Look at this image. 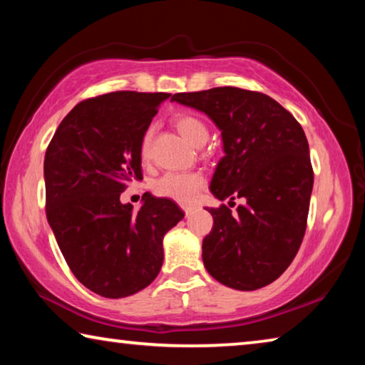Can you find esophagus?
Returning <instances> with one entry per match:
<instances>
[{
    "mask_svg": "<svg viewBox=\"0 0 365 365\" xmlns=\"http://www.w3.org/2000/svg\"><path fill=\"white\" fill-rule=\"evenodd\" d=\"M183 211H185V214H187V216H190V214H192V211H193V206H183Z\"/></svg>",
    "mask_w": 365,
    "mask_h": 365,
    "instance_id": "1",
    "label": "esophagus"
}]
</instances>
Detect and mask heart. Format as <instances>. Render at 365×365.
I'll use <instances>...</instances> for the list:
<instances>
[{"label": "heart", "instance_id": "1", "mask_svg": "<svg viewBox=\"0 0 365 365\" xmlns=\"http://www.w3.org/2000/svg\"><path fill=\"white\" fill-rule=\"evenodd\" d=\"M175 128L180 135L185 138L190 146L200 148L207 141V133L206 125L200 118L193 117V115H180L175 118ZM151 140H153V128H149L144 133L143 141H141V158L148 159L149 151H151ZM203 177L196 172L188 173H165L160 178L154 182L153 188L154 192L164 198H169L177 201V203L187 205L192 203L196 198V195L203 187Z\"/></svg>", "mask_w": 365, "mask_h": 365}]
</instances>
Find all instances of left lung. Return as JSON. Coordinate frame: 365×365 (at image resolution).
I'll return each mask as SVG.
<instances>
[{
	"mask_svg": "<svg viewBox=\"0 0 365 365\" xmlns=\"http://www.w3.org/2000/svg\"><path fill=\"white\" fill-rule=\"evenodd\" d=\"M172 102L206 113L221 131L224 155L206 207L214 225L203 240V263L214 279L237 291L276 281L297 255L314 188L309 143L299 121L269 96L239 88L173 94Z\"/></svg>",
	"mask_w": 365,
	"mask_h": 365,
	"instance_id": "obj_1",
	"label": "left lung"
}]
</instances>
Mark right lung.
Masks as SVG:
<instances>
[{
    "instance_id": "add662e5",
    "label": "right lung",
    "mask_w": 365,
    "mask_h": 365,
    "mask_svg": "<svg viewBox=\"0 0 365 365\" xmlns=\"http://www.w3.org/2000/svg\"><path fill=\"white\" fill-rule=\"evenodd\" d=\"M169 97L118 91L83 101L45 153L48 224L73 274L102 297H128L151 284L164 262V235L185 216L151 193L138 212L120 201L126 183L143 178V136Z\"/></svg>"
}]
</instances>
